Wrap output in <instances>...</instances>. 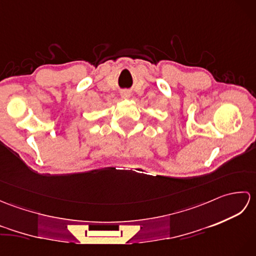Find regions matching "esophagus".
Segmentation results:
<instances>
[{
  "mask_svg": "<svg viewBox=\"0 0 256 256\" xmlns=\"http://www.w3.org/2000/svg\"><path fill=\"white\" fill-rule=\"evenodd\" d=\"M122 96H123V98H128V96H130V94H128V92H124V94H122Z\"/></svg>",
  "mask_w": 256,
  "mask_h": 256,
  "instance_id": "esophagus-1",
  "label": "esophagus"
}]
</instances>
